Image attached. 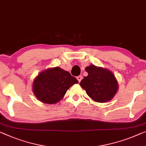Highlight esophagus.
<instances>
[{"label": "esophagus", "mask_w": 146, "mask_h": 146, "mask_svg": "<svg viewBox=\"0 0 146 146\" xmlns=\"http://www.w3.org/2000/svg\"><path fill=\"white\" fill-rule=\"evenodd\" d=\"M77 80H79V82H80V80H82V76H81V75H79V76H78V77H77Z\"/></svg>", "instance_id": "34e87169"}]
</instances>
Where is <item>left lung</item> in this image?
Instances as JSON below:
<instances>
[{
	"instance_id": "1",
	"label": "left lung",
	"mask_w": 146,
	"mask_h": 146,
	"mask_svg": "<svg viewBox=\"0 0 146 146\" xmlns=\"http://www.w3.org/2000/svg\"><path fill=\"white\" fill-rule=\"evenodd\" d=\"M88 76L84 77L80 85L93 100L104 103L111 100L116 94L118 85L111 71L94 65L86 67Z\"/></svg>"
}]
</instances>
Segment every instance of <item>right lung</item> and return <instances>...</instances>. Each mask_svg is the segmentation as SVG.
Returning a JSON list of instances; mask_svg holds the SVG:
<instances>
[{"label": "right lung", "mask_w": 146, "mask_h": 146, "mask_svg": "<svg viewBox=\"0 0 146 146\" xmlns=\"http://www.w3.org/2000/svg\"><path fill=\"white\" fill-rule=\"evenodd\" d=\"M77 79L60 67L41 72L34 80L33 92L44 104H56L63 98L69 87L78 83Z\"/></svg>", "instance_id": "1"}]
</instances>
